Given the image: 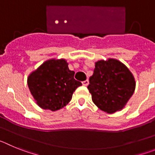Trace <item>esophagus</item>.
Here are the masks:
<instances>
[{
	"mask_svg": "<svg viewBox=\"0 0 155 155\" xmlns=\"http://www.w3.org/2000/svg\"><path fill=\"white\" fill-rule=\"evenodd\" d=\"M88 84H89V81L88 80H85L82 82V84H83L84 86H87L88 85Z\"/></svg>",
	"mask_w": 155,
	"mask_h": 155,
	"instance_id": "obj_1",
	"label": "esophagus"
}]
</instances>
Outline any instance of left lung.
<instances>
[{"mask_svg":"<svg viewBox=\"0 0 155 155\" xmlns=\"http://www.w3.org/2000/svg\"><path fill=\"white\" fill-rule=\"evenodd\" d=\"M89 83L87 88L93 102L107 113L124 109L136 87L131 71L125 64L113 58L95 62Z\"/></svg>","mask_w":155,"mask_h":155,"instance_id":"obj_1","label":"left lung"}]
</instances>
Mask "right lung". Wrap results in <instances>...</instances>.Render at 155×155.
Here are the masks:
<instances>
[{
  "mask_svg": "<svg viewBox=\"0 0 155 155\" xmlns=\"http://www.w3.org/2000/svg\"><path fill=\"white\" fill-rule=\"evenodd\" d=\"M65 59H50L31 72L27 84L35 103L47 110L57 111L71 102L74 91L82 85L74 78Z\"/></svg>",
  "mask_w": 155,
  "mask_h": 155,
  "instance_id": "add662e5",
  "label": "right lung"
}]
</instances>
